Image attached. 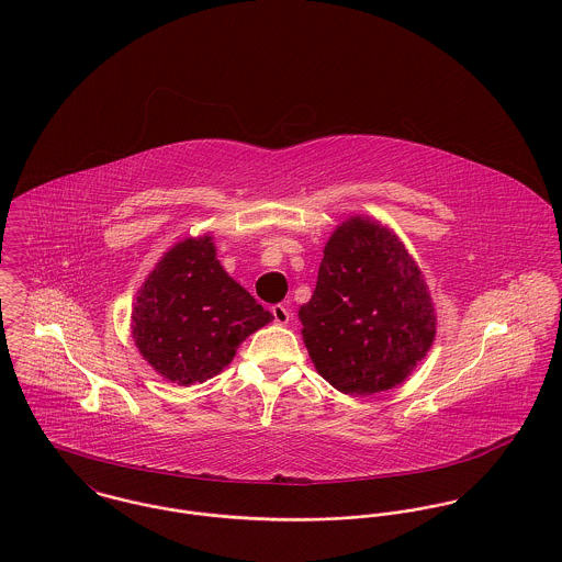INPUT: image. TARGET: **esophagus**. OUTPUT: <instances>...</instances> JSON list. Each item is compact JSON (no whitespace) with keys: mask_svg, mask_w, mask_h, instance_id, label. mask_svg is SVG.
<instances>
[{"mask_svg":"<svg viewBox=\"0 0 562 562\" xmlns=\"http://www.w3.org/2000/svg\"><path fill=\"white\" fill-rule=\"evenodd\" d=\"M272 318L277 324H288L290 322V310L283 305V303H279V305H272Z\"/></svg>","mask_w":562,"mask_h":562,"instance_id":"1","label":"esophagus"}]
</instances>
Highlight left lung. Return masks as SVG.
I'll use <instances>...</instances> for the list:
<instances>
[{
	"instance_id": "8db88e82",
	"label": "left lung",
	"mask_w": 562,
	"mask_h": 562,
	"mask_svg": "<svg viewBox=\"0 0 562 562\" xmlns=\"http://www.w3.org/2000/svg\"><path fill=\"white\" fill-rule=\"evenodd\" d=\"M299 318L322 379L348 396L401 385L435 339V310L413 257L392 232L359 216L326 241Z\"/></svg>"
}]
</instances>
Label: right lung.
Listing matches in <instances>:
<instances>
[{
  "mask_svg": "<svg viewBox=\"0 0 562 562\" xmlns=\"http://www.w3.org/2000/svg\"><path fill=\"white\" fill-rule=\"evenodd\" d=\"M272 321L216 259L212 238L179 241L140 288L132 333L140 355L172 383L227 368L241 341Z\"/></svg>",
  "mask_w": 562,
  "mask_h": 562,
  "instance_id": "add662e5",
  "label": "right lung"
}]
</instances>
